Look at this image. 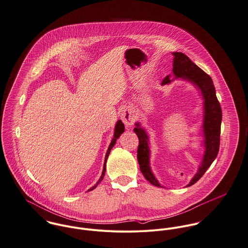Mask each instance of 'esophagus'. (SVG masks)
Segmentation results:
<instances>
[{"label": "esophagus", "mask_w": 248, "mask_h": 248, "mask_svg": "<svg viewBox=\"0 0 248 248\" xmlns=\"http://www.w3.org/2000/svg\"><path fill=\"white\" fill-rule=\"evenodd\" d=\"M121 119L123 120L124 125L126 127H130L136 121V115L131 107H126L122 110L121 113Z\"/></svg>", "instance_id": "34e87169"}]
</instances>
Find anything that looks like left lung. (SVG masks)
I'll list each match as a JSON object with an SVG mask.
<instances>
[{
  "label": "left lung",
  "instance_id": "obj_1",
  "mask_svg": "<svg viewBox=\"0 0 248 248\" xmlns=\"http://www.w3.org/2000/svg\"><path fill=\"white\" fill-rule=\"evenodd\" d=\"M173 58V75L176 78L188 79L199 87L204 99V135H205V153L203 161L200 165L198 173L191 180L187 187L194 185L202 177L208 168L216 159L220 142V125L222 119V111L219 101L216 96V90L211 77L202 71L186 54L183 52H172ZM169 76L166 77L162 84L170 83ZM134 128L135 133L139 139V146L137 149V159L140 165V170L145 178L150 184L161 187L155 179L149 168V149L148 145V135L146 131L139 127V124Z\"/></svg>",
  "mask_w": 248,
  "mask_h": 248
}]
</instances>
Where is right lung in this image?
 I'll use <instances>...</instances> for the list:
<instances>
[{
	"label": "right lung",
	"instance_id": "add662e5",
	"mask_svg": "<svg viewBox=\"0 0 248 248\" xmlns=\"http://www.w3.org/2000/svg\"><path fill=\"white\" fill-rule=\"evenodd\" d=\"M124 131V124L122 123V121H118V123H117V124H116V126H115V133H114V138L112 139V141H111V144H110V146H109V148H108V150H107V152H106V155H105V161H104V165H103V170H102V174H101V176H100V178H99V181L97 182V184L95 185V186H93L89 191H92V190H94L98 185H99V182L103 179V177H104V173H105V170H106V161H107V158H108V156H109V153H110V151H111V149L112 148L114 147V145L116 144V141H117V139L120 137V135L123 133Z\"/></svg>",
	"mask_w": 248,
	"mask_h": 248
}]
</instances>
